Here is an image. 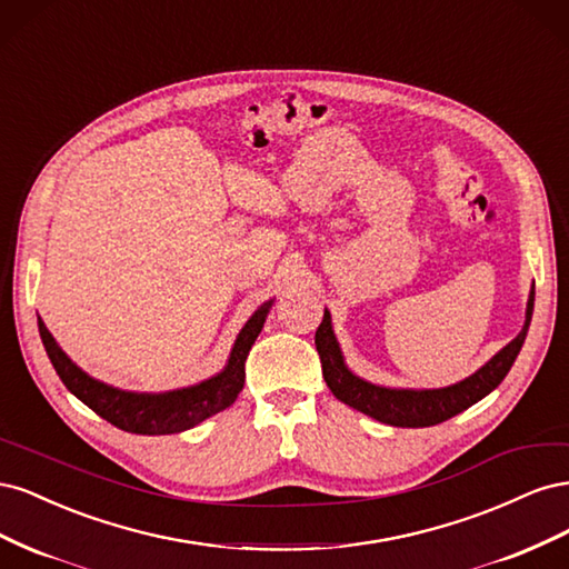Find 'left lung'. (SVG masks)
<instances>
[{
    "label": "left lung",
    "mask_w": 569,
    "mask_h": 569,
    "mask_svg": "<svg viewBox=\"0 0 569 569\" xmlns=\"http://www.w3.org/2000/svg\"><path fill=\"white\" fill-rule=\"evenodd\" d=\"M531 313H533V287L527 299V313H525V325L520 335L510 343H506V347L493 358H489L477 372L465 377L462 382L441 387V389H396V387L372 385L363 380V377H358L347 366V360H343L339 341L332 330V316L327 308L316 332V349L320 353L325 382L341 403H347L391 427H432L458 416L462 410H468L470 406L485 399L487 393H491L498 385L503 382V377L512 368L515 358H518L522 343L527 339Z\"/></svg>",
    "instance_id": "left-lung-1"
}]
</instances>
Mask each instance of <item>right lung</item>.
I'll list each match as a JSON object with an SVG mask.
<instances>
[{
	"label": "right lung",
	"mask_w": 569,
	"mask_h": 569,
	"mask_svg": "<svg viewBox=\"0 0 569 569\" xmlns=\"http://www.w3.org/2000/svg\"><path fill=\"white\" fill-rule=\"evenodd\" d=\"M272 301L274 299L258 306L253 316L244 322L242 330H239L226 368L209 377V380H201L199 385L159 393L128 391L94 380L92 375L78 368L73 360L66 356V351L59 347L57 339L51 337L40 316L38 327L44 351L66 389L78 396L84 406L92 408L99 418H104L107 422L132 435H178L184 432V429L197 427L206 418L216 416V412L226 410L237 401L239 391L244 387L247 356L253 347L256 337L263 330V322L270 313Z\"/></svg>",
	"instance_id": "obj_1"
}]
</instances>
